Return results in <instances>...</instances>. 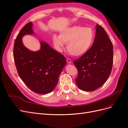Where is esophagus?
I'll return each instance as SVG.
<instances>
[{"mask_svg": "<svg viewBox=\"0 0 128 128\" xmlns=\"http://www.w3.org/2000/svg\"><path fill=\"white\" fill-rule=\"evenodd\" d=\"M66 60H67V62H68V64H71V63L72 62L71 60H70V59H69V58H66Z\"/></svg>", "mask_w": 128, "mask_h": 128, "instance_id": "obj_1", "label": "esophagus"}]
</instances>
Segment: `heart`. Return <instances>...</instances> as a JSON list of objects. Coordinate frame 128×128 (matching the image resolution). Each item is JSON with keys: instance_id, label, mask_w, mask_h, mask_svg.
Returning a JSON list of instances; mask_svg holds the SVG:
<instances>
[{"instance_id": "b5f03b06", "label": "heart", "mask_w": 128, "mask_h": 128, "mask_svg": "<svg viewBox=\"0 0 128 128\" xmlns=\"http://www.w3.org/2000/svg\"><path fill=\"white\" fill-rule=\"evenodd\" d=\"M94 34L91 28L74 26L64 30L60 36L54 35V44L58 50L67 43V49L72 55L78 56L86 53L94 42Z\"/></svg>"}]
</instances>
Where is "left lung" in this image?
Returning a JSON list of instances; mask_svg holds the SVG:
<instances>
[{
	"label": "left lung",
	"instance_id": "8db88e82",
	"mask_svg": "<svg viewBox=\"0 0 128 128\" xmlns=\"http://www.w3.org/2000/svg\"><path fill=\"white\" fill-rule=\"evenodd\" d=\"M96 34L90 48L74 61L78 76L75 80L80 89L93 91L102 86L110 76L113 62V46L106 31L96 26Z\"/></svg>",
	"mask_w": 128,
	"mask_h": 128
}]
</instances>
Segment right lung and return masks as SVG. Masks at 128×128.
<instances>
[{
    "label": "right lung",
    "mask_w": 128,
    "mask_h": 128,
    "mask_svg": "<svg viewBox=\"0 0 128 128\" xmlns=\"http://www.w3.org/2000/svg\"><path fill=\"white\" fill-rule=\"evenodd\" d=\"M32 22L26 24L15 40L13 56L18 73L23 82L33 92L46 94L52 92L58 82L59 75L66 64L60 53L41 42V49L32 52L23 45L22 37L32 34Z\"/></svg>",
    "instance_id": "1"
}]
</instances>
